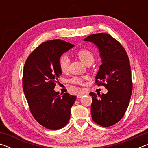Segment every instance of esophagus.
<instances>
[{
	"label": "esophagus",
	"instance_id": "1",
	"mask_svg": "<svg viewBox=\"0 0 148 148\" xmlns=\"http://www.w3.org/2000/svg\"><path fill=\"white\" fill-rule=\"evenodd\" d=\"M87 92H83V91H79L78 93H77V99H79V98H81V97H82V96H84V95H87Z\"/></svg>",
	"mask_w": 148,
	"mask_h": 148
}]
</instances>
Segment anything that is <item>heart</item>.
<instances>
[{
    "mask_svg": "<svg viewBox=\"0 0 148 148\" xmlns=\"http://www.w3.org/2000/svg\"><path fill=\"white\" fill-rule=\"evenodd\" d=\"M77 58L86 65L91 64L95 61V54L91 50L87 49H81L76 52L75 53ZM69 60L66 56H62L60 57L59 60V69L62 72H66L69 69ZM86 79V77H74L71 79V82L72 84H82L84 80Z\"/></svg>",
    "mask_w": 148,
    "mask_h": 148,
    "instance_id": "b5f03b06",
    "label": "heart"
}]
</instances>
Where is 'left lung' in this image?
<instances>
[{"label": "left lung", "mask_w": 148, "mask_h": 148, "mask_svg": "<svg viewBox=\"0 0 148 148\" xmlns=\"http://www.w3.org/2000/svg\"><path fill=\"white\" fill-rule=\"evenodd\" d=\"M98 47L102 64L95 83L108 90L102 95L91 92V112L95 123L108 127L119 121L129 106L132 91L129 57L119 42L107 33L89 35L84 39Z\"/></svg>", "instance_id": "8db88e82"}]
</instances>
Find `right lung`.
<instances>
[{
	"mask_svg": "<svg viewBox=\"0 0 148 148\" xmlns=\"http://www.w3.org/2000/svg\"><path fill=\"white\" fill-rule=\"evenodd\" d=\"M74 44L61 40L43 42L28 57L24 65L23 89L30 111L45 128L58 130L69 123L76 96L54 91L62 72L59 60Z\"/></svg>",
	"mask_w": 148,
	"mask_h": 148,
	"instance_id": "right-lung-1",
	"label": "right lung"
}]
</instances>
